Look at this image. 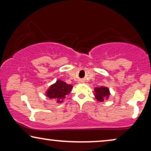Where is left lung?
<instances>
[{
    "instance_id": "obj_1",
    "label": "left lung",
    "mask_w": 151,
    "mask_h": 151,
    "mask_svg": "<svg viewBox=\"0 0 151 151\" xmlns=\"http://www.w3.org/2000/svg\"><path fill=\"white\" fill-rule=\"evenodd\" d=\"M95 98L97 100L100 102H103L104 100L109 99L110 96L109 89L106 86H100V87H96L94 88Z\"/></svg>"
}]
</instances>
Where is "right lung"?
Here are the masks:
<instances>
[{
    "mask_svg": "<svg viewBox=\"0 0 151 151\" xmlns=\"http://www.w3.org/2000/svg\"><path fill=\"white\" fill-rule=\"evenodd\" d=\"M73 88L71 84H68L61 80H58L54 84H51L45 93L46 96L51 100H54L57 103H62L66 96L69 95Z\"/></svg>",
    "mask_w": 151,
    "mask_h": 151,
    "instance_id": "right-lung-1",
    "label": "right lung"
}]
</instances>
